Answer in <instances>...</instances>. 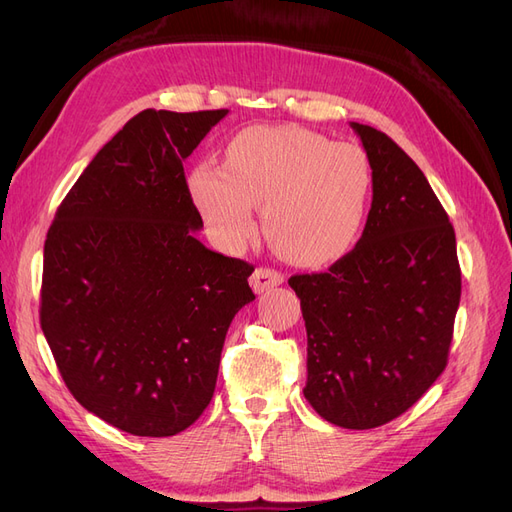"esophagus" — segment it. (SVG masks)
I'll return each mask as SVG.
<instances>
[{"label":"esophagus","instance_id":"obj_1","mask_svg":"<svg viewBox=\"0 0 512 512\" xmlns=\"http://www.w3.org/2000/svg\"><path fill=\"white\" fill-rule=\"evenodd\" d=\"M282 282H284V275L280 271H273V269H267V267H258L250 277V284H252L256 294H262L273 286H280Z\"/></svg>","mask_w":512,"mask_h":512}]
</instances>
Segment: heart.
Masks as SVG:
<instances>
[{"instance_id":"obj_1","label":"heart","mask_w":512,"mask_h":512,"mask_svg":"<svg viewBox=\"0 0 512 512\" xmlns=\"http://www.w3.org/2000/svg\"><path fill=\"white\" fill-rule=\"evenodd\" d=\"M192 203L211 237L235 250L262 230L292 265L322 267L359 239L371 196V166L363 147L333 143L303 128L256 126L235 134L224 166L198 162L188 177Z\"/></svg>"}]
</instances>
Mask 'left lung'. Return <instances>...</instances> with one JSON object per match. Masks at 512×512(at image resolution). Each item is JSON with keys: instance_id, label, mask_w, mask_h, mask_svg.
I'll list each match as a JSON object with an SVG mask.
<instances>
[{"instance_id": "left-lung-1", "label": "left lung", "mask_w": 512, "mask_h": 512, "mask_svg": "<svg viewBox=\"0 0 512 512\" xmlns=\"http://www.w3.org/2000/svg\"><path fill=\"white\" fill-rule=\"evenodd\" d=\"M371 166L363 237L327 273L292 275L307 329L305 399L337 427L374 429L446 367L461 297L455 230L423 170L350 121Z\"/></svg>"}]
</instances>
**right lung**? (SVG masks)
<instances>
[{
	"label": "right lung",
	"mask_w": 512,
	"mask_h": 512,
	"mask_svg": "<svg viewBox=\"0 0 512 512\" xmlns=\"http://www.w3.org/2000/svg\"><path fill=\"white\" fill-rule=\"evenodd\" d=\"M220 111H147L108 141L44 243L40 324L74 399L132 436L205 412L254 267L200 243L183 162Z\"/></svg>",
	"instance_id": "obj_1"
}]
</instances>
